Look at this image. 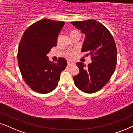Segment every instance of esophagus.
I'll list each match as a JSON object with an SVG mask.
<instances>
[{
  "label": "esophagus",
  "mask_w": 133,
  "mask_h": 133,
  "mask_svg": "<svg viewBox=\"0 0 133 133\" xmlns=\"http://www.w3.org/2000/svg\"><path fill=\"white\" fill-rule=\"evenodd\" d=\"M73 64H74V63H72V62H70V61H68V65H69V66Z\"/></svg>",
  "instance_id": "34e87169"
}]
</instances>
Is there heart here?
Returning <instances> with one entry per match:
<instances>
[{"label": "heart", "instance_id": "1", "mask_svg": "<svg viewBox=\"0 0 133 133\" xmlns=\"http://www.w3.org/2000/svg\"><path fill=\"white\" fill-rule=\"evenodd\" d=\"M76 34H80V33H79V31H76V30L72 31L71 33H70V35H76ZM74 55V54L72 52H68L66 53V54H65V56H66L68 58H69V59H72V58H73Z\"/></svg>", "mask_w": 133, "mask_h": 133}]
</instances>
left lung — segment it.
<instances>
[{"label": "left lung", "instance_id": "1", "mask_svg": "<svg viewBox=\"0 0 133 133\" xmlns=\"http://www.w3.org/2000/svg\"><path fill=\"white\" fill-rule=\"evenodd\" d=\"M71 24L86 35L81 52H88L92 61L87 67L81 62L77 63L79 72L74 76V83L85 93L96 92L108 82L116 69V43L110 31L100 22L89 19Z\"/></svg>", "mask_w": 133, "mask_h": 133}]
</instances>
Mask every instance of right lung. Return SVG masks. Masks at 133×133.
I'll use <instances>...</instances> for the list:
<instances>
[{
  "instance_id": "right-lung-1",
  "label": "right lung",
  "mask_w": 133,
  "mask_h": 133,
  "mask_svg": "<svg viewBox=\"0 0 133 133\" xmlns=\"http://www.w3.org/2000/svg\"><path fill=\"white\" fill-rule=\"evenodd\" d=\"M65 22L42 19L28 26L19 44L18 65L22 77L33 91L50 92L57 87L60 74L67 66L66 59L49 61L47 54L57 44L58 35Z\"/></svg>"
}]
</instances>
